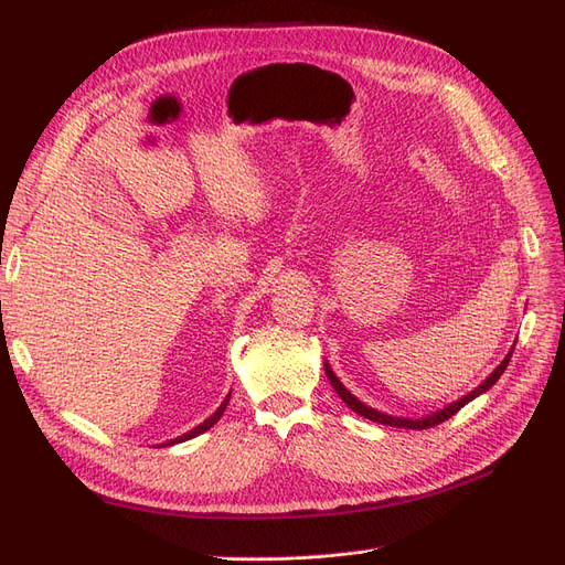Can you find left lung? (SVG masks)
<instances>
[{
	"label": "left lung",
	"mask_w": 565,
	"mask_h": 565,
	"mask_svg": "<svg viewBox=\"0 0 565 565\" xmlns=\"http://www.w3.org/2000/svg\"><path fill=\"white\" fill-rule=\"evenodd\" d=\"M511 353L514 351H509V355L504 358V361L500 363V367L494 370L490 377L478 386V388H473L469 396H465V398H459L457 403H452V405H448V407H443L440 413H436V415H431V417H422V419H401V417H391V415H384V413H377V409H372V407H367L365 403H361L358 401L353 393H349L347 388H344V384H341L339 380H337V374L330 370V365L324 363V372H328V380H330V384L334 386V391L339 393V398L344 401L353 413H358L361 417H367V419H372V422H380V424H388V426H398V429H431V426H436V424H440V422H446V419H450L455 413H459L461 407H465L469 401H473L476 396H481V393H486L494 382H498L500 377H502V372L507 370V365H509V361H511Z\"/></svg>",
	"instance_id": "8db88e82"
}]
</instances>
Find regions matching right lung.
<instances>
[{
  "mask_svg": "<svg viewBox=\"0 0 565 565\" xmlns=\"http://www.w3.org/2000/svg\"><path fill=\"white\" fill-rule=\"evenodd\" d=\"M228 398H231V393H228V396H226V401L218 405V409H216V413H214L210 419H204L202 424H198L193 431H188V434H183V436H179V438H174V440H169L167 446H174V443H181V440H188V438H195V436H200L202 431H207L210 426H214V424L221 419V415H224V409H226V405H228Z\"/></svg>",
  "mask_w": 565,
  "mask_h": 565,
  "instance_id": "add662e5",
  "label": "right lung"
}]
</instances>
